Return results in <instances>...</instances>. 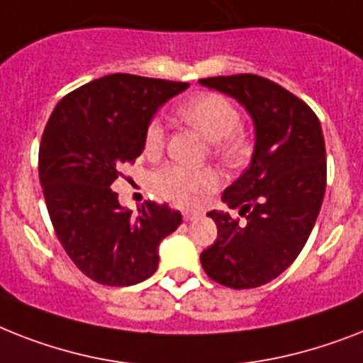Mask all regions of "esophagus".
<instances>
[{
    "label": "esophagus",
    "instance_id": "esophagus-1",
    "mask_svg": "<svg viewBox=\"0 0 363 363\" xmlns=\"http://www.w3.org/2000/svg\"><path fill=\"white\" fill-rule=\"evenodd\" d=\"M182 216H184V220H186V222H191V220H199V218L203 216V212H199V211H184V212H182Z\"/></svg>",
    "mask_w": 363,
    "mask_h": 363
}]
</instances>
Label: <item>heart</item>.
I'll return each mask as SVG.
<instances>
[{
    "instance_id": "1",
    "label": "heart",
    "mask_w": 363,
    "mask_h": 363,
    "mask_svg": "<svg viewBox=\"0 0 363 363\" xmlns=\"http://www.w3.org/2000/svg\"><path fill=\"white\" fill-rule=\"evenodd\" d=\"M179 117L212 143L214 155L225 162H237L246 151V140L237 126L240 113L237 106L223 95L205 93L190 99L179 108ZM166 130L160 119H152L145 128L143 145L145 152L156 155L162 151ZM218 175L208 167L188 169V167L167 164L152 173V190L167 201L181 207H197L207 199L208 194L218 188Z\"/></svg>"
}]
</instances>
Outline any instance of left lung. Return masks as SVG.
<instances>
[{
    "label": "left lung",
    "mask_w": 363,
    "mask_h": 363,
    "mask_svg": "<svg viewBox=\"0 0 363 363\" xmlns=\"http://www.w3.org/2000/svg\"><path fill=\"white\" fill-rule=\"evenodd\" d=\"M199 84L237 100L255 132L250 166L222 196L246 220L208 212L218 238L203 250L201 264L225 287H259L291 267L319 216L326 188L323 128L306 102L261 76H216Z\"/></svg>",
    "instance_id": "obj_1"
}]
</instances>
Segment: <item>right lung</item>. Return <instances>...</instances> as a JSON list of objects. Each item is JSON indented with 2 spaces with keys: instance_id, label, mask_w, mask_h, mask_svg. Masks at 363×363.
Listing matches in <instances>:
<instances>
[{
  "instance_id": "right-lung-1",
  "label": "right lung",
  "mask_w": 363,
  "mask_h": 363,
  "mask_svg": "<svg viewBox=\"0 0 363 363\" xmlns=\"http://www.w3.org/2000/svg\"><path fill=\"white\" fill-rule=\"evenodd\" d=\"M188 84L110 74L59 100L38 149V177L65 252L96 284L128 287L151 278L158 246L182 222L179 211L145 201L134 214L111 184L143 152L145 128Z\"/></svg>"
}]
</instances>
